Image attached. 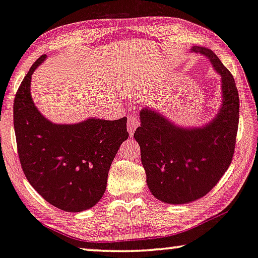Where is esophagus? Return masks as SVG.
Here are the masks:
<instances>
[{"label": "esophagus", "mask_w": 258, "mask_h": 258, "mask_svg": "<svg viewBox=\"0 0 258 258\" xmlns=\"http://www.w3.org/2000/svg\"><path fill=\"white\" fill-rule=\"evenodd\" d=\"M138 126H139V120H138L137 117H134V116L128 117V120H127V131H128L130 136H133L134 131L137 130Z\"/></svg>", "instance_id": "obj_1"}]
</instances>
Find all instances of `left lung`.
Masks as SVG:
<instances>
[{"mask_svg": "<svg viewBox=\"0 0 258 258\" xmlns=\"http://www.w3.org/2000/svg\"><path fill=\"white\" fill-rule=\"evenodd\" d=\"M221 80V105L201 126H180L151 106L140 111L134 138L140 146L147 185L159 201L180 205L204 197L227 170L239 126V92L233 75L210 48L192 46Z\"/></svg>", "mask_w": 258, "mask_h": 258, "instance_id": "left-lung-1", "label": "left lung"}]
</instances>
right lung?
<instances>
[{
    "label": "right lung",
    "instance_id": "right-lung-1",
    "mask_svg": "<svg viewBox=\"0 0 258 258\" xmlns=\"http://www.w3.org/2000/svg\"><path fill=\"white\" fill-rule=\"evenodd\" d=\"M47 55L32 64L15 97L14 126L23 171L46 202L66 212H82L104 195L107 174L127 140L125 117H90L75 124L45 118L31 96V78Z\"/></svg>",
    "mask_w": 258,
    "mask_h": 258
}]
</instances>
